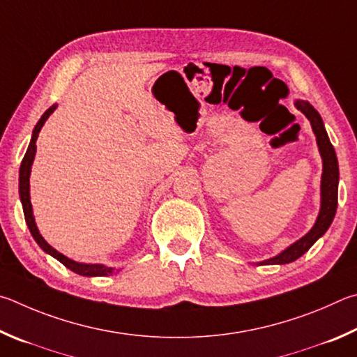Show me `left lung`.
Instances as JSON below:
<instances>
[{"instance_id": "obj_1", "label": "left lung", "mask_w": 357, "mask_h": 357, "mask_svg": "<svg viewBox=\"0 0 357 357\" xmlns=\"http://www.w3.org/2000/svg\"><path fill=\"white\" fill-rule=\"evenodd\" d=\"M296 108L303 112V114L309 119L312 130L317 136V144L320 149L321 158H323V175H321V208L320 215L317 218L315 226L312 227L307 235H304L301 240L293 243L290 248H287L284 252L273 259H268L265 261H260L259 265H285L290 261H295L301 257L304 252H307L310 246L320 238V236L329 229L331 222H333L337 210V188H339V162H337L335 150L331 144L326 130L321 121V116L310 103L304 102V100H298L295 103Z\"/></svg>"}]
</instances>
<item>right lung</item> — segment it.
<instances>
[{
  "mask_svg": "<svg viewBox=\"0 0 357 357\" xmlns=\"http://www.w3.org/2000/svg\"><path fill=\"white\" fill-rule=\"evenodd\" d=\"M56 109V105H53L52 108H48L45 112H43V116L40 117V121L37 122L36 128L33 131V137H31V142L28 146L26 153L23 156V161H22V166H20V178H18V191H20V199H22V205H23V213H24V220H26L28 224V229L31 235H33V238L37 241V245H39L43 251L47 254L53 255L54 259H58L62 265L67 266L68 270H72L73 273L81 274V276H109V274L114 273V268H108L105 265H87V264H78V261H73L70 259H67L66 255H62L61 252L56 251L52 246L48 245V243L42 238V235L39 234V230H37V226L34 222V216H33V207H31V201H29V174H31V165H33L34 161V155H36V141H37V136H39V131L43 127V123H45L47 119L50 117V114Z\"/></svg>",
  "mask_w": 357,
  "mask_h": 357,
  "instance_id": "add662e5",
  "label": "right lung"
}]
</instances>
